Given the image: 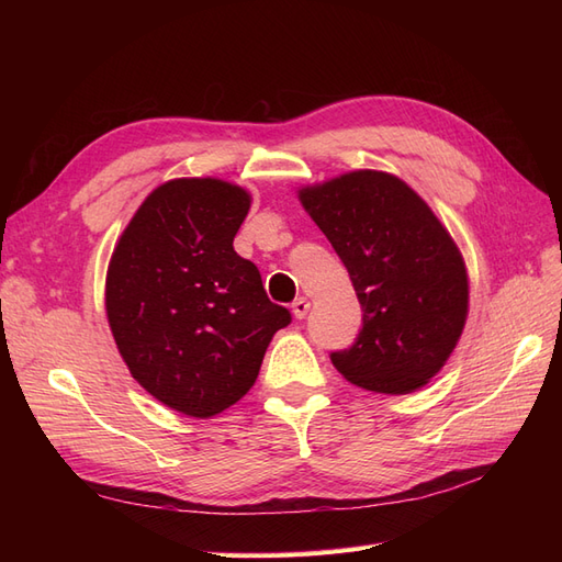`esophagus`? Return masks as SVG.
I'll use <instances>...</instances> for the list:
<instances>
[{
	"mask_svg": "<svg viewBox=\"0 0 562 562\" xmlns=\"http://www.w3.org/2000/svg\"><path fill=\"white\" fill-rule=\"evenodd\" d=\"M310 307H312V304H310L307 297H297V300L293 302V316H295V318H304V316H307Z\"/></svg>",
	"mask_w": 562,
	"mask_h": 562,
	"instance_id": "obj_1",
	"label": "esophagus"
}]
</instances>
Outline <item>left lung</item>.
<instances>
[{
  "mask_svg": "<svg viewBox=\"0 0 562 562\" xmlns=\"http://www.w3.org/2000/svg\"><path fill=\"white\" fill-rule=\"evenodd\" d=\"M302 209L345 262L363 310L356 342L330 353L351 384L401 396L446 366L469 316V274L446 225L411 184L349 171L300 187Z\"/></svg>",
  "mask_w": 562,
  "mask_h": 562,
  "instance_id": "obj_1",
  "label": "left lung"
}]
</instances>
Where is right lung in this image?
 Returning <instances> with one entry per match:
<instances>
[{"instance_id":"add662e5","label":"right lung","mask_w":562,"mask_h":562,"mask_svg":"<svg viewBox=\"0 0 562 562\" xmlns=\"http://www.w3.org/2000/svg\"><path fill=\"white\" fill-rule=\"evenodd\" d=\"M244 187L176 178L151 190L119 236L105 279L110 330L133 380L187 417L227 411L258 380L291 312L234 250Z\"/></svg>"}]
</instances>
